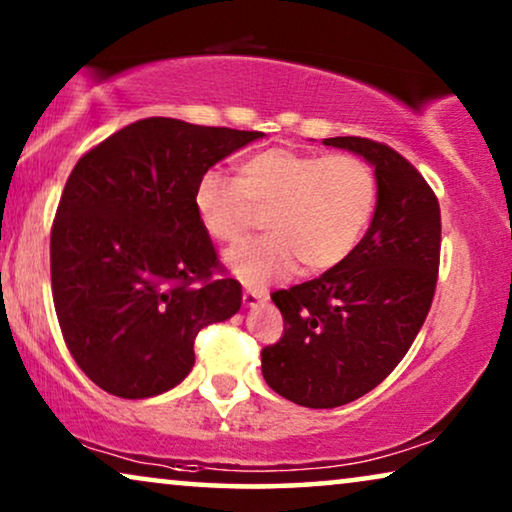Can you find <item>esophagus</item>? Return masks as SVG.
Segmentation results:
<instances>
[{"label": "esophagus", "instance_id": "34e87169", "mask_svg": "<svg viewBox=\"0 0 512 512\" xmlns=\"http://www.w3.org/2000/svg\"><path fill=\"white\" fill-rule=\"evenodd\" d=\"M268 300V291H261V289H244L242 293V303L247 307H254L258 303H265Z\"/></svg>", "mask_w": 512, "mask_h": 512}]
</instances>
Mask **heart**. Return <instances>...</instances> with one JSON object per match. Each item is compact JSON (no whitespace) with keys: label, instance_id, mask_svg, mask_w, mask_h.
<instances>
[{"label":"heart","instance_id":"heart-1","mask_svg":"<svg viewBox=\"0 0 512 512\" xmlns=\"http://www.w3.org/2000/svg\"><path fill=\"white\" fill-rule=\"evenodd\" d=\"M377 205L373 165L359 156H317L296 149L251 153L237 179L200 174L195 214L214 240L235 242L265 209L270 233L237 244L226 261L244 282L261 284L300 263L303 272L333 268L361 242Z\"/></svg>","mask_w":512,"mask_h":512}]
</instances>
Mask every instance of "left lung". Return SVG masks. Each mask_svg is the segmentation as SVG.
<instances>
[{
    "mask_svg": "<svg viewBox=\"0 0 512 512\" xmlns=\"http://www.w3.org/2000/svg\"><path fill=\"white\" fill-rule=\"evenodd\" d=\"M326 146L375 167L377 207L368 233L324 275L272 293L284 333L263 347L272 391L305 408H338L394 370L431 310L440 265V207L410 160L366 137Z\"/></svg>",
    "mask_w": 512,
    "mask_h": 512,
    "instance_id": "8db88e82",
    "label": "left lung"
}]
</instances>
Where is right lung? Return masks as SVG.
<instances>
[{
	"instance_id": "add662e5",
	"label": "right lung",
	"mask_w": 512,
	"mask_h": 512,
	"mask_svg": "<svg viewBox=\"0 0 512 512\" xmlns=\"http://www.w3.org/2000/svg\"><path fill=\"white\" fill-rule=\"evenodd\" d=\"M261 135L153 116L74 165L51 228L53 303L76 366L107 394L177 387L200 328L240 310L242 284L221 277L193 191L200 174Z\"/></svg>"
}]
</instances>
